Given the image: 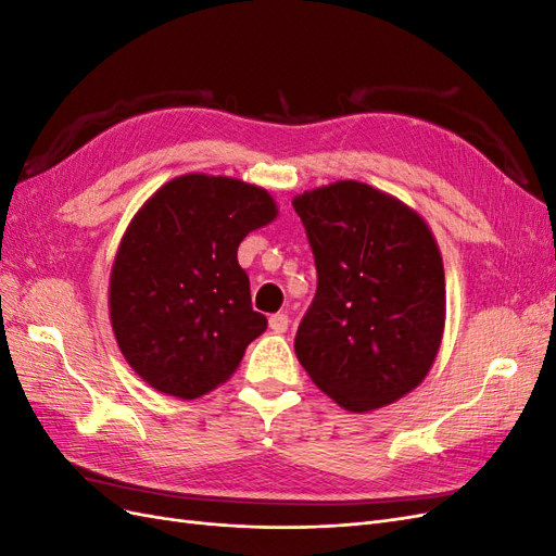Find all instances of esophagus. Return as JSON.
Masks as SVG:
<instances>
[{
	"mask_svg": "<svg viewBox=\"0 0 556 556\" xmlns=\"http://www.w3.org/2000/svg\"><path fill=\"white\" fill-rule=\"evenodd\" d=\"M288 325H290V317L285 313H276V315L268 317V327H271L276 333L288 331Z\"/></svg>",
	"mask_w": 556,
	"mask_h": 556,
	"instance_id": "esophagus-1",
	"label": "esophagus"
}]
</instances>
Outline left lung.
Wrapping results in <instances>:
<instances>
[{
  "instance_id": "left-lung-1",
  "label": "left lung",
  "mask_w": 556,
  "mask_h": 556,
  "mask_svg": "<svg viewBox=\"0 0 556 556\" xmlns=\"http://www.w3.org/2000/svg\"><path fill=\"white\" fill-rule=\"evenodd\" d=\"M317 292L294 350L311 380L352 413L413 392L439 355L445 271L429 225L396 197L339 180L294 197Z\"/></svg>"
}]
</instances>
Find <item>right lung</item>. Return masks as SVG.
<instances>
[{
    "instance_id": "right-lung-1",
    "label": "right lung",
    "mask_w": 556,
    "mask_h": 556,
    "mask_svg": "<svg viewBox=\"0 0 556 556\" xmlns=\"http://www.w3.org/2000/svg\"><path fill=\"white\" fill-rule=\"evenodd\" d=\"M276 215L257 185L185 174L131 217L111 268L109 311L117 348L157 392L197 399L215 390L264 333L237 252Z\"/></svg>"
}]
</instances>
